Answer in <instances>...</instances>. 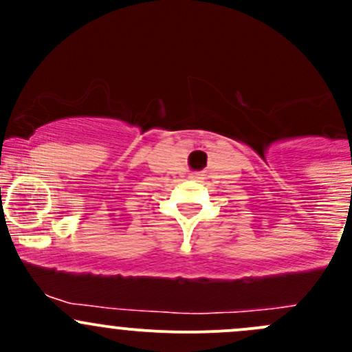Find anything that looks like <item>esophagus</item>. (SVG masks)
<instances>
[{
	"mask_svg": "<svg viewBox=\"0 0 352 352\" xmlns=\"http://www.w3.org/2000/svg\"><path fill=\"white\" fill-rule=\"evenodd\" d=\"M190 177H192V179L199 180V179H201V173H192V175H190Z\"/></svg>",
	"mask_w": 352,
	"mask_h": 352,
	"instance_id": "obj_1",
	"label": "esophagus"
}]
</instances>
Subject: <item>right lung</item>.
<instances>
[{
	"label": "right lung",
	"instance_id": "1",
	"mask_svg": "<svg viewBox=\"0 0 352 352\" xmlns=\"http://www.w3.org/2000/svg\"><path fill=\"white\" fill-rule=\"evenodd\" d=\"M0 190H1V189H0Z\"/></svg>",
	"mask_w": 352,
	"mask_h": 352
}]
</instances>
